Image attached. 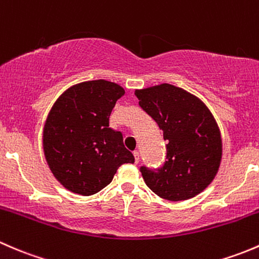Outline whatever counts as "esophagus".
Wrapping results in <instances>:
<instances>
[{"label":"esophagus","mask_w":259,"mask_h":259,"mask_svg":"<svg viewBox=\"0 0 259 259\" xmlns=\"http://www.w3.org/2000/svg\"><path fill=\"white\" fill-rule=\"evenodd\" d=\"M133 156H135V162L136 163H138V162H140V152L135 151L133 152Z\"/></svg>","instance_id":"1"}]
</instances>
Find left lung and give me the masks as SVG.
I'll return each mask as SVG.
<instances>
[{"label": "left lung", "mask_w": 259, "mask_h": 259, "mask_svg": "<svg viewBox=\"0 0 259 259\" xmlns=\"http://www.w3.org/2000/svg\"><path fill=\"white\" fill-rule=\"evenodd\" d=\"M135 95L167 141L163 167L141 168L146 185L167 201L193 198L212 183L222 161V136L212 112L201 98L169 83Z\"/></svg>", "instance_id": "left-lung-1"}]
</instances>
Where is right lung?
<instances>
[{
	"instance_id": "add662e5",
	"label": "right lung",
	"mask_w": 259,
	"mask_h": 259,
	"mask_svg": "<svg viewBox=\"0 0 259 259\" xmlns=\"http://www.w3.org/2000/svg\"><path fill=\"white\" fill-rule=\"evenodd\" d=\"M124 89L105 79L73 84L56 100L42 133L45 158L66 189L92 196L110 185L135 157L121 131L110 127L111 112Z\"/></svg>"
}]
</instances>
